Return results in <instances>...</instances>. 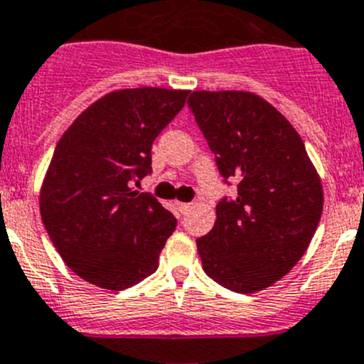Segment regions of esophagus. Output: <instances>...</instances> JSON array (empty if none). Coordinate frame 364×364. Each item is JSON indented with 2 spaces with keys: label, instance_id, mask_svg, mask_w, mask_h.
Returning <instances> with one entry per match:
<instances>
[{
  "label": "esophagus",
  "instance_id": "1",
  "mask_svg": "<svg viewBox=\"0 0 364 364\" xmlns=\"http://www.w3.org/2000/svg\"><path fill=\"white\" fill-rule=\"evenodd\" d=\"M176 206H178L179 213H188L190 208H192V204H190V203H176Z\"/></svg>",
  "mask_w": 364,
  "mask_h": 364
}]
</instances>
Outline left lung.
<instances>
[{"mask_svg": "<svg viewBox=\"0 0 364 364\" xmlns=\"http://www.w3.org/2000/svg\"><path fill=\"white\" fill-rule=\"evenodd\" d=\"M188 107L225 179H240L235 200L217 204L213 229L197 238L203 268L236 294H256L287 276L308 250L323 190L297 129L245 90H196Z\"/></svg>", "mask_w": 364, "mask_h": 364, "instance_id": "1", "label": "left lung"}]
</instances>
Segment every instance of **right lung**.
Instances as JSON below:
<instances>
[{"mask_svg": "<svg viewBox=\"0 0 364 364\" xmlns=\"http://www.w3.org/2000/svg\"><path fill=\"white\" fill-rule=\"evenodd\" d=\"M188 90H114L81 112L58 140L41 186V217L67 267L105 290L133 287L158 268L176 218L139 183L151 147Z\"/></svg>", "mask_w": 364, "mask_h": 364, "instance_id": "1", "label": "right lung"}]
</instances>
